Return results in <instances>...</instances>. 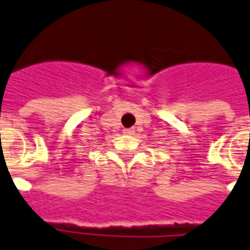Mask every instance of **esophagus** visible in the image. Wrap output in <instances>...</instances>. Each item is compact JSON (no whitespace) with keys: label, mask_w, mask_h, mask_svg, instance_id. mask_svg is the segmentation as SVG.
Returning <instances> with one entry per match:
<instances>
[{"label":"esophagus","mask_w":250,"mask_h":250,"mask_svg":"<svg viewBox=\"0 0 250 250\" xmlns=\"http://www.w3.org/2000/svg\"><path fill=\"white\" fill-rule=\"evenodd\" d=\"M123 134H125V135H134L135 131L132 130V128H125V130H123Z\"/></svg>","instance_id":"obj_1"}]
</instances>
